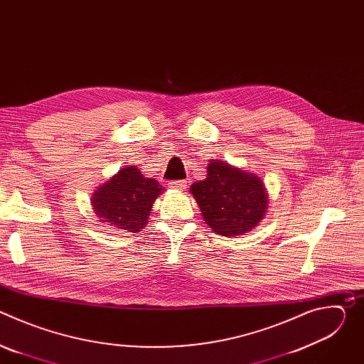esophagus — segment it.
I'll return each instance as SVG.
<instances>
[{
    "label": "esophagus",
    "instance_id": "obj_1",
    "mask_svg": "<svg viewBox=\"0 0 364 364\" xmlns=\"http://www.w3.org/2000/svg\"><path fill=\"white\" fill-rule=\"evenodd\" d=\"M168 187H170V188H173V190H178V191H183V190H186V187H187V181H186V180L171 181V183H168Z\"/></svg>",
    "mask_w": 364,
    "mask_h": 364
}]
</instances>
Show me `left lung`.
<instances>
[{
  "mask_svg": "<svg viewBox=\"0 0 364 364\" xmlns=\"http://www.w3.org/2000/svg\"><path fill=\"white\" fill-rule=\"evenodd\" d=\"M204 222L222 236L252 230L267 213L268 193L261 177L225 161L207 164V177L191 184Z\"/></svg>",
  "mask_w": 364,
  "mask_h": 364,
  "instance_id": "left-lung-1",
  "label": "left lung"
}]
</instances>
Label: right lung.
Returning a JSON list of instances; mask_svg holds the SVG:
<instances>
[{"label": "right lung", "mask_w": 364, "mask_h": 364, "mask_svg": "<svg viewBox=\"0 0 364 364\" xmlns=\"http://www.w3.org/2000/svg\"><path fill=\"white\" fill-rule=\"evenodd\" d=\"M161 193L157 180L144 177L136 166H129L93 191L90 203L99 222L136 233L146 225L152 204Z\"/></svg>", "instance_id": "add662e5"}]
</instances>
